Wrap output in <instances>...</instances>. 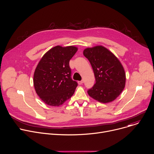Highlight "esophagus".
<instances>
[{
	"label": "esophagus",
	"mask_w": 154,
	"mask_h": 154,
	"mask_svg": "<svg viewBox=\"0 0 154 154\" xmlns=\"http://www.w3.org/2000/svg\"><path fill=\"white\" fill-rule=\"evenodd\" d=\"M83 80H81V81H79V82H78V84H79V85H82V84H83Z\"/></svg>",
	"instance_id": "1"
}]
</instances>
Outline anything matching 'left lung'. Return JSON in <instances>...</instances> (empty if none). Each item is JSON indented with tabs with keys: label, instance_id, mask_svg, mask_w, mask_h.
<instances>
[{
	"label": "left lung",
	"instance_id": "8db88e82",
	"mask_svg": "<svg viewBox=\"0 0 154 154\" xmlns=\"http://www.w3.org/2000/svg\"><path fill=\"white\" fill-rule=\"evenodd\" d=\"M83 55L90 62L96 79V83L88 94L102 103L115 100L125 85V73L120 61L102 46L86 48Z\"/></svg>",
	"mask_w": 154,
	"mask_h": 154
}]
</instances>
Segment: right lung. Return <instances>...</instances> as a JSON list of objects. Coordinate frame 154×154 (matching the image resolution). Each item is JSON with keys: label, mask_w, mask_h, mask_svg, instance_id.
<instances>
[{"label": "right lung", "mask_w": 154, "mask_h": 154, "mask_svg": "<svg viewBox=\"0 0 154 154\" xmlns=\"http://www.w3.org/2000/svg\"><path fill=\"white\" fill-rule=\"evenodd\" d=\"M77 50L73 46H57L39 61L33 75V85L36 94L47 105L60 106L74 94L77 83L71 77L69 61Z\"/></svg>", "instance_id": "add662e5"}]
</instances>
